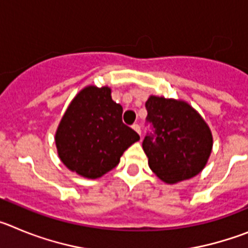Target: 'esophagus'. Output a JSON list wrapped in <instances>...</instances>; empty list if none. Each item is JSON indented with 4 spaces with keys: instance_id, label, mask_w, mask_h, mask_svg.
I'll return each mask as SVG.
<instances>
[{
    "instance_id": "esophagus-1",
    "label": "esophagus",
    "mask_w": 248,
    "mask_h": 248,
    "mask_svg": "<svg viewBox=\"0 0 248 248\" xmlns=\"http://www.w3.org/2000/svg\"><path fill=\"white\" fill-rule=\"evenodd\" d=\"M131 128L134 129V130L137 131L138 134H139L140 137H141V129H140V125H139V124H133V126H131Z\"/></svg>"
}]
</instances>
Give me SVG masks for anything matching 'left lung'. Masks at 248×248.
Returning a JSON list of instances; mask_svg holds the SVG:
<instances>
[{
    "label": "left lung",
    "mask_w": 248,
    "mask_h": 248,
    "mask_svg": "<svg viewBox=\"0 0 248 248\" xmlns=\"http://www.w3.org/2000/svg\"><path fill=\"white\" fill-rule=\"evenodd\" d=\"M143 140L149 166L159 179L175 184L198 175L211 154L212 135L205 120L187 103L151 95L145 103Z\"/></svg>",
    "instance_id": "1"
}]
</instances>
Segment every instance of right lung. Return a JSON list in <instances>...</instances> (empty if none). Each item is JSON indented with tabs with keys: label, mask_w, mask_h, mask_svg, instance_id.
I'll return each mask as SVG.
<instances>
[{
	"label": "right lung",
	"mask_w": 248,
	"mask_h": 248,
	"mask_svg": "<svg viewBox=\"0 0 248 248\" xmlns=\"http://www.w3.org/2000/svg\"><path fill=\"white\" fill-rule=\"evenodd\" d=\"M123 108L108 87H87L72 100L56 133L62 163L88 179H97L119 164L123 153L140 139L122 120Z\"/></svg>",
	"instance_id": "right-lung-1"
}]
</instances>
